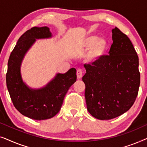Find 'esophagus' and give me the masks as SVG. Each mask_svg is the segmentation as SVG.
Instances as JSON below:
<instances>
[{"instance_id": "1", "label": "esophagus", "mask_w": 147, "mask_h": 147, "mask_svg": "<svg viewBox=\"0 0 147 147\" xmlns=\"http://www.w3.org/2000/svg\"><path fill=\"white\" fill-rule=\"evenodd\" d=\"M76 75H77L78 79H81L82 77V71L81 69H77V74H76Z\"/></svg>"}]
</instances>
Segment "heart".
Listing matches in <instances>:
<instances>
[{"label":"heart","mask_w":147,"mask_h":147,"mask_svg":"<svg viewBox=\"0 0 147 147\" xmlns=\"http://www.w3.org/2000/svg\"><path fill=\"white\" fill-rule=\"evenodd\" d=\"M81 46L88 49L84 55V59L86 62L98 61L106 55L109 49V43L107 40L98 36L86 37L82 41Z\"/></svg>","instance_id":"b5f03b06"}]
</instances>
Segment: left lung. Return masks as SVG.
Returning <instances> with one entry per match:
<instances>
[{"instance_id": "obj_1", "label": "left lung", "mask_w": 147, "mask_h": 147, "mask_svg": "<svg viewBox=\"0 0 147 147\" xmlns=\"http://www.w3.org/2000/svg\"><path fill=\"white\" fill-rule=\"evenodd\" d=\"M109 55L84 65L82 78L90 114L110 120L127 112L135 102L140 86L138 57L129 38L119 29L112 30Z\"/></svg>"}]
</instances>
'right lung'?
I'll list each match as a JSON object with an SVG mask.
<instances>
[{"label":"right lung","instance_id":"add662e5","mask_svg":"<svg viewBox=\"0 0 147 147\" xmlns=\"http://www.w3.org/2000/svg\"><path fill=\"white\" fill-rule=\"evenodd\" d=\"M47 27H34L21 36L10 55L6 82L11 100L18 111L33 120L49 119L61 109L68 90L76 82V69L57 74L45 87L32 89L22 80L21 65L24 56L37 39L51 37Z\"/></svg>","mask_w":147,"mask_h":147}]
</instances>
